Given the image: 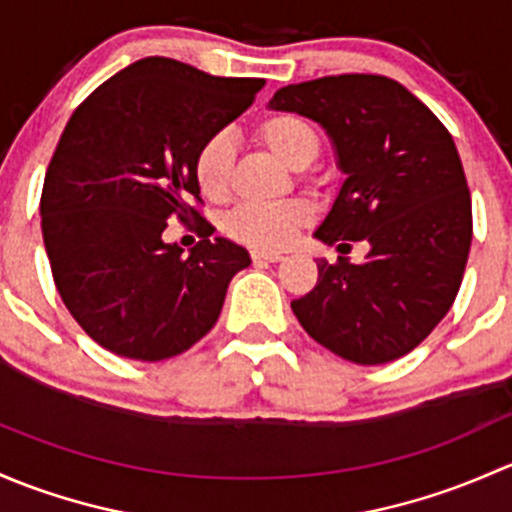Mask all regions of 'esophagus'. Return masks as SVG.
Masks as SVG:
<instances>
[{
    "label": "esophagus",
    "mask_w": 512,
    "mask_h": 512,
    "mask_svg": "<svg viewBox=\"0 0 512 512\" xmlns=\"http://www.w3.org/2000/svg\"><path fill=\"white\" fill-rule=\"evenodd\" d=\"M251 258H254L256 263H278V261H283L281 254H268V251H254Z\"/></svg>",
    "instance_id": "34e87169"
}]
</instances>
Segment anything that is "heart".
Returning <instances> with one entry per match:
<instances>
[{
    "label": "heart",
    "instance_id": "1",
    "mask_svg": "<svg viewBox=\"0 0 512 512\" xmlns=\"http://www.w3.org/2000/svg\"><path fill=\"white\" fill-rule=\"evenodd\" d=\"M256 140L291 170H305L320 155V135L298 113H273L256 125ZM234 170L229 135H212L194 157V179L209 199L226 197ZM308 221L298 204H241L226 217V234L256 251H278L293 241Z\"/></svg>",
    "mask_w": 512,
    "mask_h": 512
}]
</instances>
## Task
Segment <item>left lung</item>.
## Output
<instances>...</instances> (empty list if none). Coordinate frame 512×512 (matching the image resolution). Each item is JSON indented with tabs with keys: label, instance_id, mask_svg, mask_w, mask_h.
I'll return each instance as SVG.
<instances>
[{
	"label": "left lung",
	"instance_id": "left-lung-1",
	"mask_svg": "<svg viewBox=\"0 0 512 512\" xmlns=\"http://www.w3.org/2000/svg\"><path fill=\"white\" fill-rule=\"evenodd\" d=\"M268 108L318 123L345 175L315 239L337 251L370 244L362 263L318 258L295 318L357 365L407 355L449 313L471 249V194L449 130L402 83L370 73L278 88Z\"/></svg>",
	"mask_w": 512,
	"mask_h": 512
}]
</instances>
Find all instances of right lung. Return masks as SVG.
<instances>
[{
    "mask_svg": "<svg viewBox=\"0 0 512 512\" xmlns=\"http://www.w3.org/2000/svg\"><path fill=\"white\" fill-rule=\"evenodd\" d=\"M263 78L209 76L147 56L98 86L63 128L41 192L51 273L76 323L105 350L157 362L217 323L249 251L214 234L189 254L167 244L170 217H197L194 157L239 118Z\"/></svg>",
    "mask_w": 512,
    "mask_h": 512,
    "instance_id": "obj_1",
    "label": "right lung"
}]
</instances>
